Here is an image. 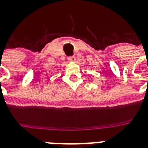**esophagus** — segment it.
Returning a JSON list of instances; mask_svg holds the SVG:
<instances>
[{"mask_svg": "<svg viewBox=\"0 0 148 148\" xmlns=\"http://www.w3.org/2000/svg\"><path fill=\"white\" fill-rule=\"evenodd\" d=\"M68 60L70 61H75V57L74 56H69V57H68Z\"/></svg>", "mask_w": 148, "mask_h": 148, "instance_id": "1", "label": "esophagus"}]
</instances>
